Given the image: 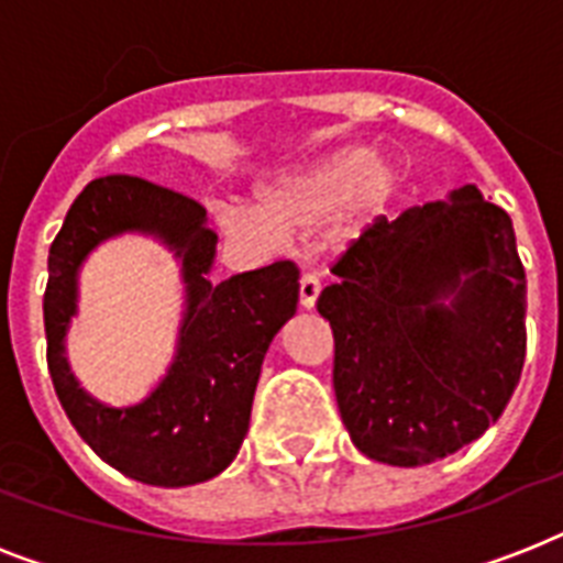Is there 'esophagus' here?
<instances>
[{
  "label": "esophagus",
  "instance_id": "obj_1",
  "mask_svg": "<svg viewBox=\"0 0 563 563\" xmlns=\"http://www.w3.org/2000/svg\"><path fill=\"white\" fill-rule=\"evenodd\" d=\"M318 295H321V280H318L316 274H303V277H300V289H298L300 307L303 309L316 307Z\"/></svg>",
  "mask_w": 563,
  "mask_h": 563
}]
</instances>
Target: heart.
<instances>
[{
  "mask_svg": "<svg viewBox=\"0 0 563 563\" xmlns=\"http://www.w3.org/2000/svg\"><path fill=\"white\" fill-rule=\"evenodd\" d=\"M400 178V163L388 154L342 148L307 172L265 189L256 216L236 207L219 210V224L230 239L251 245H277L280 239L309 236L333 221H339L342 236H351L391 201Z\"/></svg>",
  "mask_w": 563,
  "mask_h": 563,
  "instance_id": "heart-1",
  "label": "heart"
}]
</instances>
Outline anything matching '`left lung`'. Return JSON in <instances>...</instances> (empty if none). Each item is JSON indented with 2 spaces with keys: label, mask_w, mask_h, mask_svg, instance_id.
Segmentation results:
<instances>
[{
  "label": "left lung",
  "mask_w": 563,
  "mask_h": 563,
  "mask_svg": "<svg viewBox=\"0 0 563 563\" xmlns=\"http://www.w3.org/2000/svg\"><path fill=\"white\" fill-rule=\"evenodd\" d=\"M330 272L318 312L335 402L368 459L432 464L503 415L526 362V272L503 207L462 187L379 216Z\"/></svg>",
  "instance_id": "8db88e82"
}]
</instances>
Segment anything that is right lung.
<instances>
[{
    "instance_id": "add662e5",
    "label": "right lung",
    "mask_w": 563,
    "mask_h": 563,
    "mask_svg": "<svg viewBox=\"0 0 563 563\" xmlns=\"http://www.w3.org/2000/svg\"><path fill=\"white\" fill-rule=\"evenodd\" d=\"M201 203L134 175L90 180L48 247L43 295L46 362L75 432L131 479L184 488L219 476L247 435L265 351L298 307V265L289 260L210 283L216 233ZM140 229L163 238L185 263L188 312L179 356L164 383L136 407L110 410L68 374L63 335L74 314L77 265L104 238Z\"/></svg>"
}]
</instances>
